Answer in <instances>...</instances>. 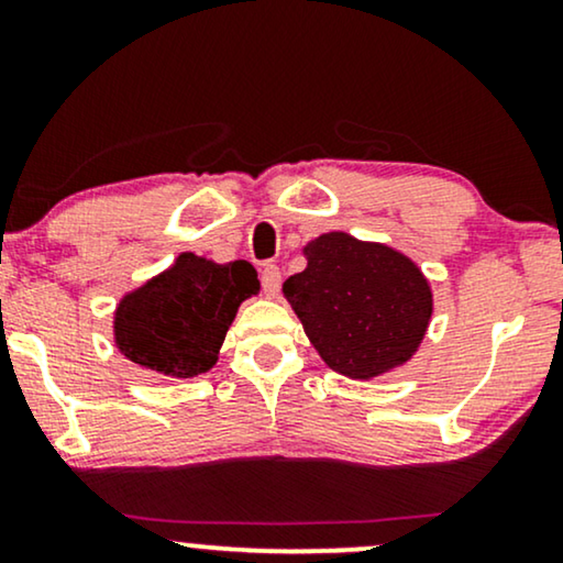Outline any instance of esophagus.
Instances as JSON below:
<instances>
[{
	"instance_id": "34e87169",
	"label": "esophagus",
	"mask_w": 563,
	"mask_h": 563,
	"mask_svg": "<svg viewBox=\"0 0 563 563\" xmlns=\"http://www.w3.org/2000/svg\"><path fill=\"white\" fill-rule=\"evenodd\" d=\"M261 287H264L266 297H276V291H279V287H282L279 266L266 264L264 268H261Z\"/></svg>"
}]
</instances>
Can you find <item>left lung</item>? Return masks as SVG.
I'll return each mask as SVG.
<instances>
[{
	"mask_svg": "<svg viewBox=\"0 0 563 563\" xmlns=\"http://www.w3.org/2000/svg\"><path fill=\"white\" fill-rule=\"evenodd\" d=\"M305 258V272L284 282V297L333 372L372 379L412 358L433 295L410 258L349 233L314 238Z\"/></svg>",
	"mask_w": 563,
	"mask_h": 563,
	"instance_id": "obj_1",
	"label": "left lung"
}]
</instances>
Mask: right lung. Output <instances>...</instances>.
<instances>
[{
	"mask_svg": "<svg viewBox=\"0 0 563 563\" xmlns=\"http://www.w3.org/2000/svg\"><path fill=\"white\" fill-rule=\"evenodd\" d=\"M258 295L249 261H214L181 253L172 268L120 299L114 343L137 366L189 379L210 372L243 299Z\"/></svg>",
	"mask_w": 563,
	"mask_h": 563,
	"instance_id": "add662e5",
	"label": "right lung"
}]
</instances>
